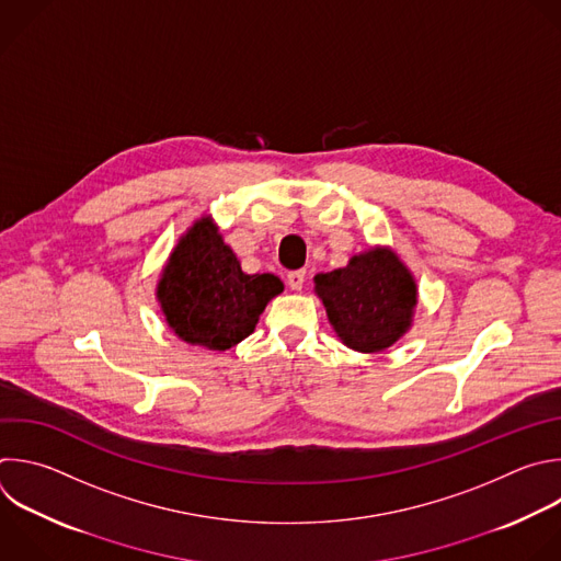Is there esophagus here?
Segmentation results:
<instances>
[{
    "label": "esophagus",
    "mask_w": 561,
    "mask_h": 561,
    "mask_svg": "<svg viewBox=\"0 0 561 561\" xmlns=\"http://www.w3.org/2000/svg\"><path fill=\"white\" fill-rule=\"evenodd\" d=\"M304 284H306V271H304V268L288 273V286H290L293 290H301Z\"/></svg>",
    "instance_id": "esophagus-1"
}]
</instances>
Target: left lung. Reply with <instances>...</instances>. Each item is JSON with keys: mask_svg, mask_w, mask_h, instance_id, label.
Instances as JSON below:
<instances>
[{"mask_svg": "<svg viewBox=\"0 0 561 561\" xmlns=\"http://www.w3.org/2000/svg\"><path fill=\"white\" fill-rule=\"evenodd\" d=\"M314 290L339 339L358 352H381L399 341L416 306V284L388 249H371L345 268L317 275Z\"/></svg>", "mask_w": 561, "mask_h": 561, "instance_id": "8db88e82", "label": "left lung"}]
</instances>
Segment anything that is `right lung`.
<instances>
[{
	"label": "right lung",
	"mask_w": 561,
	"mask_h": 561,
	"mask_svg": "<svg viewBox=\"0 0 561 561\" xmlns=\"http://www.w3.org/2000/svg\"><path fill=\"white\" fill-rule=\"evenodd\" d=\"M284 290L271 273L247 275L218 227L203 218L173 249L158 282V301L173 332L209 350L247 339L266 304Z\"/></svg>",
	"instance_id": "obj_1"
}]
</instances>
